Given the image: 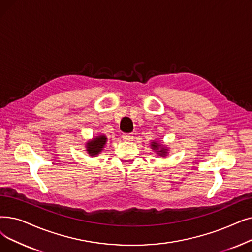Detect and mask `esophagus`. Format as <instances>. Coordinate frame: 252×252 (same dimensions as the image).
<instances>
[{"mask_svg":"<svg viewBox=\"0 0 252 252\" xmlns=\"http://www.w3.org/2000/svg\"><path fill=\"white\" fill-rule=\"evenodd\" d=\"M123 139L125 141H133L134 136H133V134H124L123 135Z\"/></svg>","mask_w":252,"mask_h":252,"instance_id":"obj_1","label":"esophagus"}]
</instances>
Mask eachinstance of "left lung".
<instances>
[{
    "instance_id": "obj_1",
    "label": "left lung",
    "mask_w": 252,
    "mask_h": 252,
    "mask_svg": "<svg viewBox=\"0 0 252 252\" xmlns=\"http://www.w3.org/2000/svg\"><path fill=\"white\" fill-rule=\"evenodd\" d=\"M151 148L153 150H156L158 155L160 157H166L168 155V148L163 147V145L159 144L157 141L151 142Z\"/></svg>"
}]
</instances>
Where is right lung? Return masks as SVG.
<instances>
[{
    "label": "right lung",
    "instance_id": "1",
    "mask_svg": "<svg viewBox=\"0 0 252 252\" xmlns=\"http://www.w3.org/2000/svg\"><path fill=\"white\" fill-rule=\"evenodd\" d=\"M107 142V138L105 135H100L89 141L86 143V151L92 157H95L103 150Z\"/></svg>",
    "mask_w": 252,
    "mask_h": 252
}]
</instances>
